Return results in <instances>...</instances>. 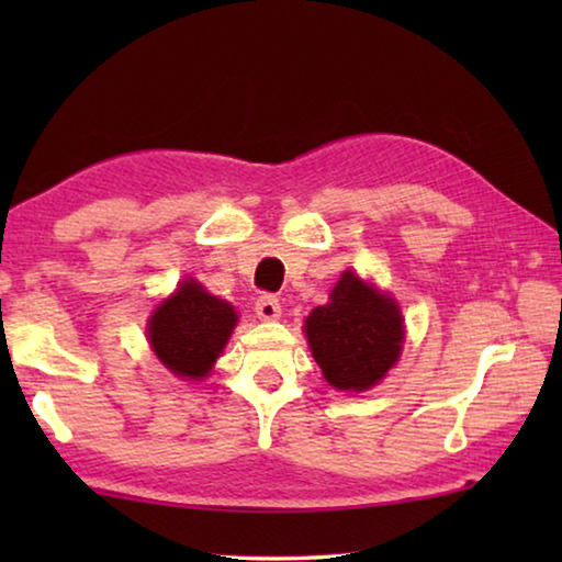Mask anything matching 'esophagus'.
Instances as JSON below:
<instances>
[{
	"instance_id": "1",
	"label": "esophagus",
	"mask_w": 562,
	"mask_h": 562,
	"mask_svg": "<svg viewBox=\"0 0 562 562\" xmlns=\"http://www.w3.org/2000/svg\"><path fill=\"white\" fill-rule=\"evenodd\" d=\"M255 312H258L260 319H278L280 317V300L274 297V294H260L258 300H255Z\"/></svg>"
}]
</instances>
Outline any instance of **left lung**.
<instances>
[{"mask_svg":"<svg viewBox=\"0 0 562 562\" xmlns=\"http://www.w3.org/2000/svg\"><path fill=\"white\" fill-rule=\"evenodd\" d=\"M304 331L322 374L345 392L374 386L398 359L404 341L396 304L355 272L341 274L329 302L312 310Z\"/></svg>","mask_w":562,"mask_h":562,"instance_id":"8db88e82","label":"left lung"}]
</instances>
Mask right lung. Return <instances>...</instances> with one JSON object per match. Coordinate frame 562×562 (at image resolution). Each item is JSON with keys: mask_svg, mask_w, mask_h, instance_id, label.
I'll return each mask as SVG.
<instances>
[{"mask_svg": "<svg viewBox=\"0 0 562 562\" xmlns=\"http://www.w3.org/2000/svg\"><path fill=\"white\" fill-rule=\"evenodd\" d=\"M235 322L231 304L188 280L150 317V347L173 374L201 379L221 357Z\"/></svg>", "mask_w": 562, "mask_h": 562, "instance_id": "1", "label": "right lung"}]
</instances>
